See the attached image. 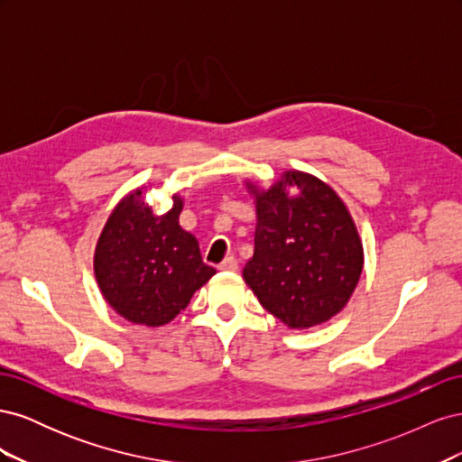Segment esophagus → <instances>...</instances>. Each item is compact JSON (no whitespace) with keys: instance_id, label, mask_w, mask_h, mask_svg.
Segmentation results:
<instances>
[{"instance_id":"esophagus-1","label":"esophagus","mask_w":462,"mask_h":462,"mask_svg":"<svg viewBox=\"0 0 462 462\" xmlns=\"http://www.w3.org/2000/svg\"><path fill=\"white\" fill-rule=\"evenodd\" d=\"M217 268L221 270V272H236V268H239V263H236V260L233 258V256H229V258H226L223 260Z\"/></svg>"}]
</instances>
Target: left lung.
<instances>
[{
	"instance_id": "obj_1",
	"label": "left lung",
	"mask_w": 462,
	"mask_h": 462,
	"mask_svg": "<svg viewBox=\"0 0 462 462\" xmlns=\"http://www.w3.org/2000/svg\"><path fill=\"white\" fill-rule=\"evenodd\" d=\"M245 187L256 206L245 283L289 329L326 324L345 309L365 268L346 204L324 180L297 170L268 189L254 179H245Z\"/></svg>"
}]
</instances>
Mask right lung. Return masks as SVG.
Listing matches in <instances>:
<instances>
[{"instance_id": "1", "label": "right lung", "mask_w": 462, "mask_h": 462, "mask_svg": "<svg viewBox=\"0 0 462 462\" xmlns=\"http://www.w3.org/2000/svg\"><path fill=\"white\" fill-rule=\"evenodd\" d=\"M136 187L111 209L94 248V275L102 297L134 326L162 328L187 309L216 270L200 256L197 236L179 226L185 200L156 214Z\"/></svg>"}]
</instances>
